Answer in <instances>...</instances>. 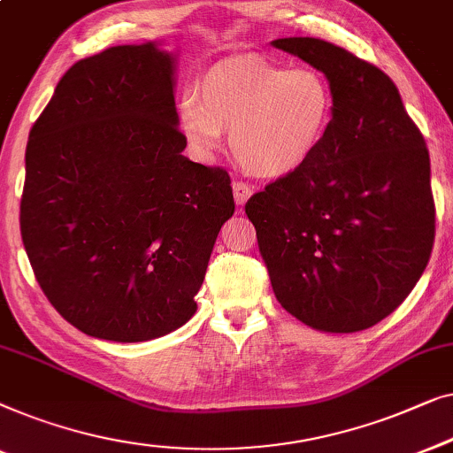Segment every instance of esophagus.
<instances>
[{
	"label": "esophagus",
	"instance_id": "esophagus-1",
	"mask_svg": "<svg viewBox=\"0 0 453 453\" xmlns=\"http://www.w3.org/2000/svg\"><path fill=\"white\" fill-rule=\"evenodd\" d=\"M252 188L248 187L246 182H234V199L238 205H244V203L250 199Z\"/></svg>",
	"mask_w": 453,
	"mask_h": 453
}]
</instances>
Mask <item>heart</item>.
Instances as JSON below:
<instances>
[{
	"label": "heart",
	"mask_w": 453,
	"mask_h": 453,
	"mask_svg": "<svg viewBox=\"0 0 453 453\" xmlns=\"http://www.w3.org/2000/svg\"><path fill=\"white\" fill-rule=\"evenodd\" d=\"M334 112L328 80L311 67H285L257 55L215 63L180 104L193 148L211 156L229 133L242 168L260 178L289 176L311 160Z\"/></svg>",
	"instance_id": "heart-1"
}]
</instances>
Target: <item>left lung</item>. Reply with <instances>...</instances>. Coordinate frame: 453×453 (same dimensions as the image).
<instances>
[{
  "instance_id": "left-lung-1",
  "label": "left lung",
  "mask_w": 453,
  "mask_h": 453,
  "mask_svg": "<svg viewBox=\"0 0 453 453\" xmlns=\"http://www.w3.org/2000/svg\"><path fill=\"white\" fill-rule=\"evenodd\" d=\"M320 69L334 112L320 148L246 203L279 303L324 333H357L415 288L435 242L431 162L398 88L322 38L273 41Z\"/></svg>"
}]
</instances>
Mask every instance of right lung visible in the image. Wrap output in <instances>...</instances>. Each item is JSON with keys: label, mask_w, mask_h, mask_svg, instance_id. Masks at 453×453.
<instances>
[{"label": "right lung", "mask_w": 453, "mask_h": 453, "mask_svg": "<svg viewBox=\"0 0 453 453\" xmlns=\"http://www.w3.org/2000/svg\"><path fill=\"white\" fill-rule=\"evenodd\" d=\"M174 59L154 42L73 63L30 129L20 232L53 308L81 333L142 342L196 311L229 174L182 156Z\"/></svg>", "instance_id": "right-lung-1"}]
</instances>
